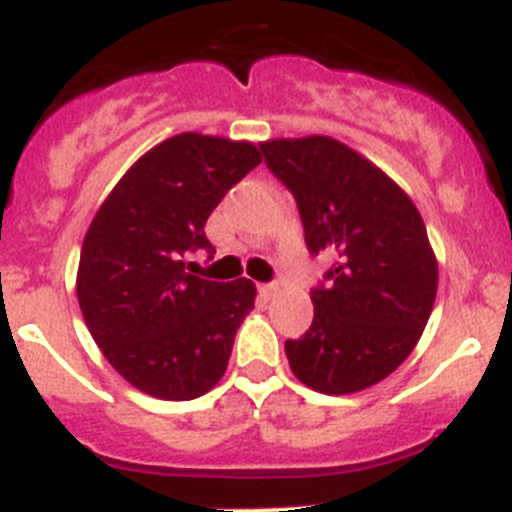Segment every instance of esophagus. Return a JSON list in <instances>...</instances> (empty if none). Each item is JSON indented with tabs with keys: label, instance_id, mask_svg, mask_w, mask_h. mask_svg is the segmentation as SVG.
Wrapping results in <instances>:
<instances>
[{
	"label": "esophagus",
	"instance_id": "34e87169",
	"mask_svg": "<svg viewBox=\"0 0 512 512\" xmlns=\"http://www.w3.org/2000/svg\"><path fill=\"white\" fill-rule=\"evenodd\" d=\"M259 292H261V297L271 300V297L279 292V287H277V284H259Z\"/></svg>",
	"mask_w": 512,
	"mask_h": 512
}]
</instances>
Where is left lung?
<instances>
[{"instance_id":"left-lung-1","label":"left lung","mask_w":512,"mask_h":512,"mask_svg":"<svg viewBox=\"0 0 512 512\" xmlns=\"http://www.w3.org/2000/svg\"><path fill=\"white\" fill-rule=\"evenodd\" d=\"M292 192L307 251L336 256L312 289L315 318L284 343L295 377L351 395L390 377L418 343L438 289L436 253L418 207L382 169L328 135L261 143Z\"/></svg>"}]
</instances>
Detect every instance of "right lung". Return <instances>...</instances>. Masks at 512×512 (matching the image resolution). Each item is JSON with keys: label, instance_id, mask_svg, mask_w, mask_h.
<instances>
[{"label": "right lung", "instance_id": "right-lung-1", "mask_svg": "<svg viewBox=\"0 0 512 512\" xmlns=\"http://www.w3.org/2000/svg\"><path fill=\"white\" fill-rule=\"evenodd\" d=\"M259 164V148L246 140L174 135L140 156L94 215L76 297L104 359L135 390L194 400L228 369L256 287L194 277L182 259L212 251L207 217Z\"/></svg>", "mask_w": 512, "mask_h": 512}]
</instances>
